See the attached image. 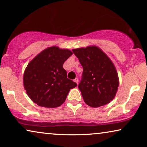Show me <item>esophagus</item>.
<instances>
[{
    "mask_svg": "<svg viewBox=\"0 0 147 147\" xmlns=\"http://www.w3.org/2000/svg\"><path fill=\"white\" fill-rule=\"evenodd\" d=\"M74 82H76V84H78V82H79V80H78V78H76V79L75 80H74Z\"/></svg>",
    "mask_w": 147,
    "mask_h": 147,
    "instance_id": "1",
    "label": "esophagus"
}]
</instances>
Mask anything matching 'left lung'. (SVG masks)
I'll return each instance as SVG.
<instances>
[{
	"mask_svg": "<svg viewBox=\"0 0 147 147\" xmlns=\"http://www.w3.org/2000/svg\"><path fill=\"white\" fill-rule=\"evenodd\" d=\"M83 67L78 88L86 104L97 108L115 97L119 80L111 60L100 48L88 46L72 50Z\"/></svg>",
	"mask_w": 147,
	"mask_h": 147,
	"instance_id": "left-lung-1",
	"label": "left lung"
}]
</instances>
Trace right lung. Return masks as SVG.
<instances>
[{
  "mask_svg": "<svg viewBox=\"0 0 147 147\" xmlns=\"http://www.w3.org/2000/svg\"><path fill=\"white\" fill-rule=\"evenodd\" d=\"M69 49L53 46L44 49L28 64L23 75L24 88L34 103L56 108L65 102L69 90L77 86L68 79L63 65L72 55Z\"/></svg>",
  "mask_w": 147,
  "mask_h": 147,
  "instance_id": "right-lung-1",
  "label": "right lung"
}]
</instances>
